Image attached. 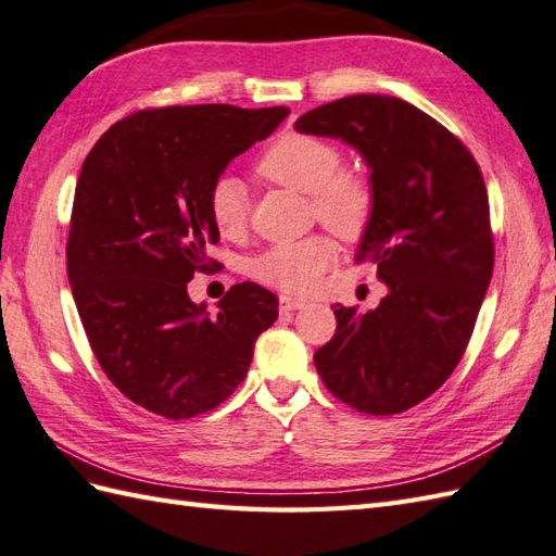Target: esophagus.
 <instances>
[{
	"mask_svg": "<svg viewBox=\"0 0 556 556\" xmlns=\"http://www.w3.org/2000/svg\"><path fill=\"white\" fill-rule=\"evenodd\" d=\"M280 312H298V309H304L306 304V300H302V298H292V294H280Z\"/></svg>",
	"mask_w": 556,
	"mask_h": 556,
	"instance_id": "obj_1",
	"label": "esophagus"
}]
</instances>
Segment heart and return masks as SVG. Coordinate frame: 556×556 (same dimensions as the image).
<instances>
[{
    "mask_svg": "<svg viewBox=\"0 0 556 556\" xmlns=\"http://www.w3.org/2000/svg\"><path fill=\"white\" fill-rule=\"evenodd\" d=\"M342 154L314 135L286 132L258 156V176L302 194H312L316 218L336 236L354 240L374 216V190L366 178L340 170ZM250 214V194L236 176H220L208 190V216L224 236H238ZM336 250L320 238L278 244L264 252L252 266L254 278L288 292L314 288L332 264Z\"/></svg>",
    "mask_w": 556,
    "mask_h": 556,
    "instance_id": "heart-1",
    "label": "heart"
}]
</instances>
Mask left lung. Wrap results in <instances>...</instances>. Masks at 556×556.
Returning <instances> with one entry per match:
<instances>
[{"mask_svg":"<svg viewBox=\"0 0 556 556\" xmlns=\"http://www.w3.org/2000/svg\"><path fill=\"white\" fill-rule=\"evenodd\" d=\"M294 130L364 159L376 204L354 262L374 258L388 286L374 312L332 306L338 330L314 354L316 371L364 414L412 409L459 364L490 286L483 176L447 128L400 97H342L306 111Z\"/></svg>","mask_w":556,"mask_h":556,"instance_id":"8db88e82","label":"left lung"}]
</instances>
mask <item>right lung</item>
I'll use <instances>...</instances> for the list:
<instances>
[{
  "label": "right lung",
  "instance_id": "right-lung-1",
  "mask_svg": "<svg viewBox=\"0 0 556 556\" xmlns=\"http://www.w3.org/2000/svg\"><path fill=\"white\" fill-rule=\"evenodd\" d=\"M290 111L228 104L138 111L114 123L80 168L66 244L68 282L109 380L170 421L204 414L247 376L278 298L238 282L208 314L188 282L218 242L208 190Z\"/></svg>",
  "mask_w": 556,
  "mask_h": 556
}]
</instances>
